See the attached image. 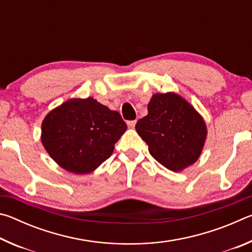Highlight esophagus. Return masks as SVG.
I'll list each match as a JSON object with an SVG mask.
<instances>
[{
	"instance_id": "1",
	"label": "esophagus",
	"mask_w": 252,
	"mask_h": 252,
	"mask_svg": "<svg viewBox=\"0 0 252 252\" xmlns=\"http://www.w3.org/2000/svg\"><path fill=\"white\" fill-rule=\"evenodd\" d=\"M135 123H136L135 120H131V121H127L126 125H127V126H129V127H134Z\"/></svg>"
}]
</instances>
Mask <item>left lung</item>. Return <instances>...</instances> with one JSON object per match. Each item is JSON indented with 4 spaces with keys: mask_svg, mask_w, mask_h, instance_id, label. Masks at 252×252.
I'll return each instance as SVG.
<instances>
[{
    "mask_svg": "<svg viewBox=\"0 0 252 252\" xmlns=\"http://www.w3.org/2000/svg\"><path fill=\"white\" fill-rule=\"evenodd\" d=\"M135 130L155 159L171 171H181L198 160L207 136L201 116L176 93H157L148 104V116Z\"/></svg>",
    "mask_w": 252,
    "mask_h": 252,
    "instance_id": "left-lung-1",
    "label": "left lung"
}]
</instances>
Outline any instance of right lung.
Instances as JSON below:
<instances>
[{"label":"right lung","instance_id":"1","mask_svg":"<svg viewBox=\"0 0 252 252\" xmlns=\"http://www.w3.org/2000/svg\"><path fill=\"white\" fill-rule=\"evenodd\" d=\"M126 130L120 113L93 97L71 99L42 122V143L51 158L72 173L93 171L112 155Z\"/></svg>","mask_w":252,"mask_h":252}]
</instances>
